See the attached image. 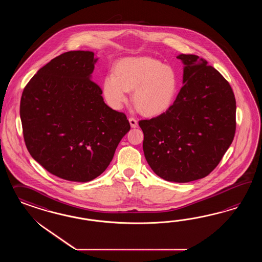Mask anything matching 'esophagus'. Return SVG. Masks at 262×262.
<instances>
[{"label":"esophagus","instance_id":"34e87169","mask_svg":"<svg viewBox=\"0 0 262 262\" xmlns=\"http://www.w3.org/2000/svg\"><path fill=\"white\" fill-rule=\"evenodd\" d=\"M128 122H129V124H130V127H138V123H137V120L135 119V118H133V117H130L129 119H128Z\"/></svg>","mask_w":262,"mask_h":262}]
</instances>
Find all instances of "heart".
<instances>
[{"instance_id":"obj_1","label":"heart","mask_w":262,"mask_h":262,"mask_svg":"<svg viewBox=\"0 0 262 262\" xmlns=\"http://www.w3.org/2000/svg\"><path fill=\"white\" fill-rule=\"evenodd\" d=\"M179 88L174 69L150 56L120 59L113 74L103 80V96L113 110L127 102V91L134 90L133 102L146 116H159L171 108Z\"/></svg>"}]
</instances>
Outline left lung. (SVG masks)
I'll return each instance as SVG.
<instances>
[{"label":"left lung","instance_id":"left-lung-1","mask_svg":"<svg viewBox=\"0 0 262 262\" xmlns=\"http://www.w3.org/2000/svg\"><path fill=\"white\" fill-rule=\"evenodd\" d=\"M183 86L165 113L139 121L143 151L163 180L189 183L211 173L235 134L236 102L230 83L204 58L180 55Z\"/></svg>","mask_w":262,"mask_h":262}]
</instances>
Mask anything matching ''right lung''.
Instances as JSON below:
<instances>
[{"instance_id":"add662e5","label":"right lung","mask_w":262,"mask_h":262,"mask_svg":"<svg viewBox=\"0 0 262 262\" xmlns=\"http://www.w3.org/2000/svg\"><path fill=\"white\" fill-rule=\"evenodd\" d=\"M97 60L90 51L56 56L32 77L21 98L28 151L48 172L70 182L86 183L103 173L130 128L91 79Z\"/></svg>"}]
</instances>
